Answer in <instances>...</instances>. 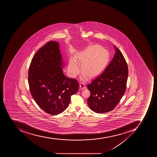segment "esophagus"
<instances>
[{"label": "esophagus", "mask_w": 157, "mask_h": 157, "mask_svg": "<svg viewBox=\"0 0 157 157\" xmlns=\"http://www.w3.org/2000/svg\"><path fill=\"white\" fill-rule=\"evenodd\" d=\"M85 88H86V86L84 83L80 82L79 85V90H83Z\"/></svg>", "instance_id": "34e87169"}]
</instances>
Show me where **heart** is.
Wrapping results in <instances>:
<instances>
[{"label":"heart","instance_id":"b5f03b06","mask_svg":"<svg viewBox=\"0 0 157 157\" xmlns=\"http://www.w3.org/2000/svg\"><path fill=\"white\" fill-rule=\"evenodd\" d=\"M109 56L108 51L98 44L89 46L79 52L75 60L71 59L68 65V72L72 78H75L80 71L83 72L82 79L87 77L94 78L100 75L109 63Z\"/></svg>","mask_w":157,"mask_h":157}]
</instances>
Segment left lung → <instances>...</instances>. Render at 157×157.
Returning <instances> with one entry per match:
<instances>
[{"label": "left lung", "instance_id": "1", "mask_svg": "<svg viewBox=\"0 0 157 157\" xmlns=\"http://www.w3.org/2000/svg\"><path fill=\"white\" fill-rule=\"evenodd\" d=\"M114 48L115 55L105 71L87 85L90 91L87 103L95 113L113 110L126 91L128 67L122 52Z\"/></svg>", "mask_w": 157, "mask_h": 157}]
</instances>
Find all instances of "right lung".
Instances as JSON below:
<instances>
[{
	"label": "right lung",
	"instance_id": "right-lung-1",
	"mask_svg": "<svg viewBox=\"0 0 157 157\" xmlns=\"http://www.w3.org/2000/svg\"><path fill=\"white\" fill-rule=\"evenodd\" d=\"M62 60L59 43L51 41L36 52L29 68L28 80L32 97L40 108L51 115L64 111L71 97L79 89L76 79L63 74Z\"/></svg>",
	"mask_w": 157,
	"mask_h": 157
}]
</instances>
